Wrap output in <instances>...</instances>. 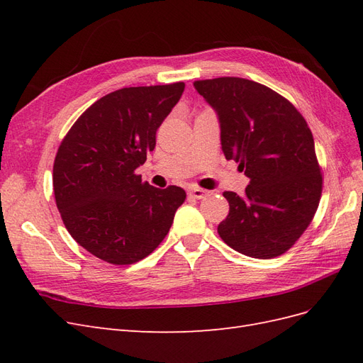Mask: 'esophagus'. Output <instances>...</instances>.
Returning <instances> with one entry per match:
<instances>
[{"instance_id":"obj_1","label":"esophagus","mask_w":363,"mask_h":363,"mask_svg":"<svg viewBox=\"0 0 363 363\" xmlns=\"http://www.w3.org/2000/svg\"><path fill=\"white\" fill-rule=\"evenodd\" d=\"M211 194H212L211 191L203 189V188H192V189H189V196H192V199H196V200L206 199V196L211 195Z\"/></svg>"}]
</instances>
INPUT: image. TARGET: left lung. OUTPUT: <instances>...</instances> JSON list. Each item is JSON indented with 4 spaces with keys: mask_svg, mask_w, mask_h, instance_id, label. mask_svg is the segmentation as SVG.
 Instances as JSON below:
<instances>
[{
    "mask_svg": "<svg viewBox=\"0 0 363 363\" xmlns=\"http://www.w3.org/2000/svg\"><path fill=\"white\" fill-rule=\"evenodd\" d=\"M194 86L219 116L225 159L250 179L242 196L224 192L230 211L219 236L250 257L283 255L312 223L323 192L309 125L289 100L260 83L219 77Z\"/></svg>",
    "mask_w": 363,
    "mask_h": 363,
    "instance_id": "obj_1",
    "label": "left lung"
}]
</instances>
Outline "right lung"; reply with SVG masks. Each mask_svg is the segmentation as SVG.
Returning <instances> with one entry per match:
<instances>
[{
	"label": "right lung",
	"instance_id": "obj_1",
	"mask_svg": "<svg viewBox=\"0 0 363 363\" xmlns=\"http://www.w3.org/2000/svg\"><path fill=\"white\" fill-rule=\"evenodd\" d=\"M184 83L123 87L80 115L60 142L52 188L69 235L95 257L131 265L155 251L184 203L179 186L142 182L139 164L179 103Z\"/></svg>",
	"mask_w": 363,
	"mask_h": 363
}]
</instances>
